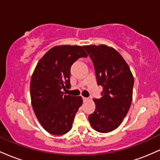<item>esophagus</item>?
<instances>
[{
  "mask_svg": "<svg viewBox=\"0 0 160 160\" xmlns=\"http://www.w3.org/2000/svg\"><path fill=\"white\" fill-rule=\"evenodd\" d=\"M82 100H83V102H87V101H89V98H86V97H82Z\"/></svg>",
  "mask_w": 160,
  "mask_h": 160,
  "instance_id": "esophagus-1",
  "label": "esophagus"
}]
</instances>
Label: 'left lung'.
I'll list each match as a JSON object with an SVG mask.
<instances>
[{"instance_id":"8db88e82","label":"left lung","mask_w":160,"mask_h":160,"mask_svg":"<svg viewBox=\"0 0 160 160\" xmlns=\"http://www.w3.org/2000/svg\"><path fill=\"white\" fill-rule=\"evenodd\" d=\"M92 60L102 97L93 99L95 111L89 121L95 131L107 133L122 123L132 100L134 78L129 66L114 48L101 44L83 46Z\"/></svg>"}]
</instances>
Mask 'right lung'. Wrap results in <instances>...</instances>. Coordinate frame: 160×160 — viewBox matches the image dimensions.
<instances>
[{
	"label": "right lung",
	"mask_w": 160,
	"mask_h": 160,
	"mask_svg": "<svg viewBox=\"0 0 160 160\" xmlns=\"http://www.w3.org/2000/svg\"><path fill=\"white\" fill-rule=\"evenodd\" d=\"M87 54L80 46H56L37 64L30 84L32 104L43 128L54 135L68 132L82 105L81 96L64 94L71 88V67Z\"/></svg>",
	"instance_id": "obj_1"
}]
</instances>
